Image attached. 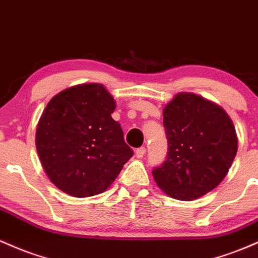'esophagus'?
Listing matches in <instances>:
<instances>
[{"mask_svg":"<svg viewBox=\"0 0 258 258\" xmlns=\"http://www.w3.org/2000/svg\"><path fill=\"white\" fill-rule=\"evenodd\" d=\"M145 153H146V149H145V147H139L137 151H135V156H137L138 158H141L144 157Z\"/></svg>","mask_w":258,"mask_h":258,"instance_id":"1","label":"esophagus"}]
</instances>
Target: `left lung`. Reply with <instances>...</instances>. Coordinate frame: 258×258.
<instances>
[{"mask_svg":"<svg viewBox=\"0 0 258 258\" xmlns=\"http://www.w3.org/2000/svg\"><path fill=\"white\" fill-rule=\"evenodd\" d=\"M167 158L153 168L170 198L190 201L221 184L235 158L238 138L227 112L190 92H179L163 109Z\"/></svg>","mask_w":258,"mask_h":258,"instance_id":"1","label":"left lung"}]
</instances>
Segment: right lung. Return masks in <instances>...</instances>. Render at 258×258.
<instances>
[{"label":"right lung","instance_id":"right-lung-1","mask_svg":"<svg viewBox=\"0 0 258 258\" xmlns=\"http://www.w3.org/2000/svg\"><path fill=\"white\" fill-rule=\"evenodd\" d=\"M115 102L101 84H80L51 98L36 128V150L48 179L74 198H89L111 186L134 155Z\"/></svg>","mask_w":258,"mask_h":258}]
</instances>
